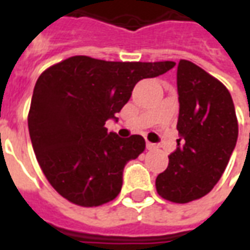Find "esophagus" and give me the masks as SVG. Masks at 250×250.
<instances>
[{
  "instance_id": "obj_1",
  "label": "esophagus",
  "mask_w": 250,
  "mask_h": 250,
  "mask_svg": "<svg viewBox=\"0 0 250 250\" xmlns=\"http://www.w3.org/2000/svg\"><path fill=\"white\" fill-rule=\"evenodd\" d=\"M146 147L147 148H148V150H154V148H155V145H154V143H151V142H147L146 143Z\"/></svg>"
}]
</instances>
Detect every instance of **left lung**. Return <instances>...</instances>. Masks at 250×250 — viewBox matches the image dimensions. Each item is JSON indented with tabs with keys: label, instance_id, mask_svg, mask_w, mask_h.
Listing matches in <instances>:
<instances>
[{
	"label": "left lung",
	"instance_id": "left-lung-1",
	"mask_svg": "<svg viewBox=\"0 0 250 250\" xmlns=\"http://www.w3.org/2000/svg\"><path fill=\"white\" fill-rule=\"evenodd\" d=\"M177 88L178 147L155 186L162 198L186 204L206 195L220 181L236 147L238 123L225 85L194 62H179Z\"/></svg>",
	"mask_w": 250,
	"mask_h": 250
}]
</instances>
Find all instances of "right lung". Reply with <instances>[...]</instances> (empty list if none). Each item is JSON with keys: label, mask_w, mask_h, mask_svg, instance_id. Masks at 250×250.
Segmentation results:
<instances>
[{"label": "right lung", "mask_w": 250, "mask_h": 250, "mask_svg": "<svg viewBox=\"0 0 250 250\" xmlns=\"http://www.w3.org/2000/svg\"><path fill=\"white\" fill-rule=\"evenodd\" d=\"M174 62H119L73 56L36 82L28 127L37 162L57 193L92 208L120 193L127 162L143 152L141 135L120 138L104 127L142 79L163 75Z\"/></svg>", "instance_id": "obj_1"}]
</instances>
